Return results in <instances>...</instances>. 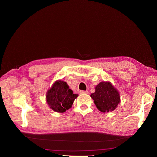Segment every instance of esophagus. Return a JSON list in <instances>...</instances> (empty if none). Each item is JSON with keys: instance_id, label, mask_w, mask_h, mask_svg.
<instances>
[{"instance_id": "34e87169", "label": "esophagus", "mask_w": 157, "mask_h": 157, "mask_svg": "<svg viewBox=\"0 0 157 157\" xmlns=\"http://www.w3.org/2000/svg\"><path fill=\"white\" fill-rule=\"evenodd\" d=\"M80 94H88V91H83V90H81V91H80Z\"/></svg>"}]
</instances>
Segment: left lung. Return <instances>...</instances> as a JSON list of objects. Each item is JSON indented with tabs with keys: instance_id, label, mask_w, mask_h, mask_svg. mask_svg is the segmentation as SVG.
Wrapping results in <instances>:
<instances>
[{
	"instance_id": "8db88e82",
	"label": "left lung",
	"mask_w": 157,
	"mask_h": 157,
	"mask_svg": "<svg viewBox=\"0 0 157 157\" xmlns=\"http://www.w3.org/2000/svg\"><path fill=\"white\" fill-rule=\"evenodd\" d=\"M90 96L98 110L102 113L114 111L121 102L119 92L110 82H99Z\"/></svg>"
}]
</instances>
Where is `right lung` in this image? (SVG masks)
Here are the masks:
<instances>
[{
  "label": "right lung",
  "instance_id": "1",
  "mask_svg": "<svg viewBox=\"0 0 157 157\" xmlns=\"http://www.w3.org/2000/svg\"><path fill=\"white\" fill-rule=\"evenodd\" d=\"M78 94H73L67 82L56 80L46 93V102L52 110L58 113H64L72 107Z\"/></svg>",
  "mask_w": 157,
  "mask_h": 157
}]
</instances>
